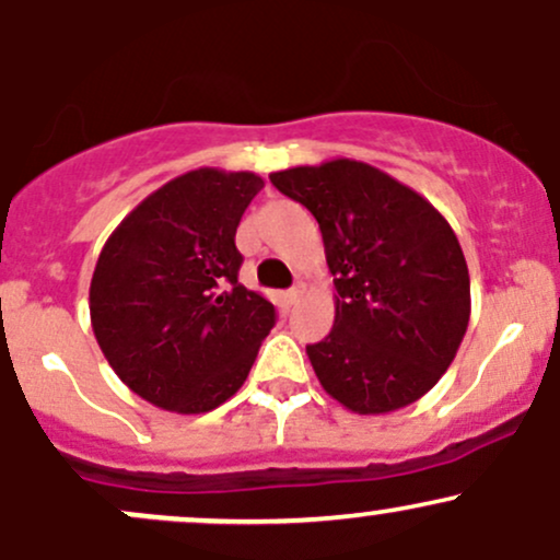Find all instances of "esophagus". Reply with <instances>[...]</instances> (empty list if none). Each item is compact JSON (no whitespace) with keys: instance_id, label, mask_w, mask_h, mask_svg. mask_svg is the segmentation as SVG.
I'll return each instance as SVG.
<instances>
[{"instance_id":"1","label":"esophagus","mask_w":560,"mask_h":560,"mask_svg":"<svg viewBox=\"0 0 560 560\" xmlns=\"http://www.w3.org/2000/svg\"><path fill=\"white\" fill-rule=\"evenodd\" d=\"M300 294H302V289H300V287L289 289V292H287V300H289V302H292V305H294V302H298V300H300Z\"/></svg>"}]
</instances>
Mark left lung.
<instances>
[{
  "mask_svg": "<svg viewBox=\"0 0 560 560\" xmlns=\"http://www.w3.org/2000/svg\"><path fill=\"white\" fill-rule=\"evenodd\" d=\"M316 215L334 273V329L307 345L320 387L361 416L427 395L453 363L471 316L458 236L419 191L361 160L271 173Z\"/></svg>",
  "mask_w": 560,
  "mask_h": 560,
  "instance_id": "left-lung-1",
  "label": "left lung"
}]
</instances>
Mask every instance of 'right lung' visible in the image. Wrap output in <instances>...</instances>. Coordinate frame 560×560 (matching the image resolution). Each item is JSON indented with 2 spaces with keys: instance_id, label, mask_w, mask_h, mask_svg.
<instances>
[{
  "instance_id": "obj_1",
  "label": "right lung",
  "mask_w": 560,
  "mask_h": 560,
  "mask_svg": "<svg viewBox=\"0 0 560 560\" xmlns=\"http://www.w3.org/2000/svg\"><path fill=\"white\" fill-rule=\"evenodd\" d=\"M262 178L197 168L128 213L96 260L89 313L128 389L171 413H208L242 387L276 307L240 284L236 226Z\"/></svg>"
}]
</instances>
